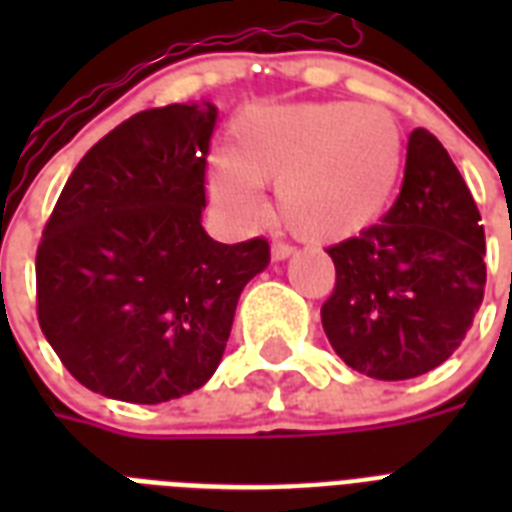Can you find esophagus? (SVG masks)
Instances as JSON below:
<instances>
[{"label": "esophagus", "instance_id": "esophagus-1", "mask_svg": "<svg viewBox=\"0 0 512 512\" xmlns=\"http://www.w3.org/2000/svg\"><path fill=\"white\" fill-rule=\"evenodd\" d=\"M271 255L276 263H281V260H287V257L295 255V247H292V244H287V241H273Z\"/></svg>", "mask_w": 512, "mask_h": 512}]
</instances>
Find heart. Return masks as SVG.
Listing matches in <instances>:
<instances>
[{
    "mask_svg": "<svg viewBox=\"0 0 512 512\" xmlns=\"http://www.w3.org/2000/svg\"><path fill=\"white\" fill-rule=\"evenodd\" d=\"M404 170L396 116L358 103L249 108L231 130V156L209 159L207 185L233 223L260 215L257 185L276 188V212L305 241L356 236L385 212Z\"/></svg>",
    "mask_w": 512,
    "mask_h": 512,
    "instance_id": "b5f03b06",
    "label": "heart"
}]
</instances>
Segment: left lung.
<instances>
[{"mask_svg": "<svg viewBox=\"0 0 512 512\" xmlns=\"http://www.w3.org/2000/svg\"><path fill=\"white\" fill-rule=\"evenodd\" d=\"M335 292L321 324L337 356L374 380H409L460 348L486 287L481 215L452 156L414 130L396 204L327 249Z\"/></svg>", "mask_w": 512, "mask_h": 512, "instance_id": "1", "label": "left lung"}]
</instances>
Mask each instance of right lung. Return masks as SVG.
<instances>
[{
  "mask_svg": "<svg viewBox=\"0 0 512 512\" xmlns=\"http://www.w3.org/2000/svg\"><path fill=\"white\" fill-rule=\"evenodd\" d=\"M217 108L130 116L84 154L36 249L44 337L84 388L162 404L215 374L241 289L271 263L265 239L201 228Z\"/></svg>",
  "mask_w": 512,
  "mask_h": 512,
  "instance_id": "right-lung-1",
  "label": "right lung"
}]
</instances>
